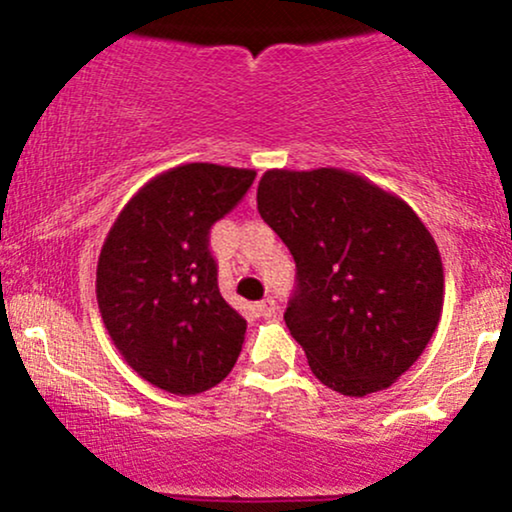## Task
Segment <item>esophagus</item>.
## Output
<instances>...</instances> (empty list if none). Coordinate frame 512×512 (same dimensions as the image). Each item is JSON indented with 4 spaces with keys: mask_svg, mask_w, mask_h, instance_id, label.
<instances>
[{
    "mask_svg": "<svg viewBox=\"0 0 512 512\" xmlns=\"http://www.w3.org/2000/svg\"><path fill=\"white\" fill-rule=\"evenodd\" d=\"M257 310H260L262 317H272L276 313V301L274 298H264V301L257 303Z\"/></svg>",
    "mask_w": 512,
    "mask_h": 512,
    "instance_id": "1",
    "label": "esophagus"
}]
</instances>
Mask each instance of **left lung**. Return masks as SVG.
Here are the masks:
<instances>
[{
	"instance_id": "8db88e82",
	"label": "left lung",
	"mask_w": 512,
	"mask_h": 512,
	"mask_svg": "<svg viewBox=\"0 0 512 512\" xmlns=\"http://www.w3.org/2000/svg\"><path fill=\"white\" fill-rule=\"evenodd\" d=\"M257 211L296 260L284 320L322 385L366 397L414 366L440 322L445 276L402 197L342 168H272Z\"/></svg>"
}]
</instances>
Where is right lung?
Listing matches in <instances>:
<instances>
[{"instance_id":"add662e5","label":"right lung","mask_w":512,"mask_h":512,"mask_svg":"<svg viewBox=\"0 0 512 512\" xmlns=\"http://www.w3.org/2000/svg\"><path fill=\"white\" fill-rule=\"evenodd\" d=\"M255 175L216 163L163 170L105 236L96 269L103 325L127 366L158 390L199 395L236 366L248 322L223 301L209 228Z\"/></svg>"}]
</instances>
